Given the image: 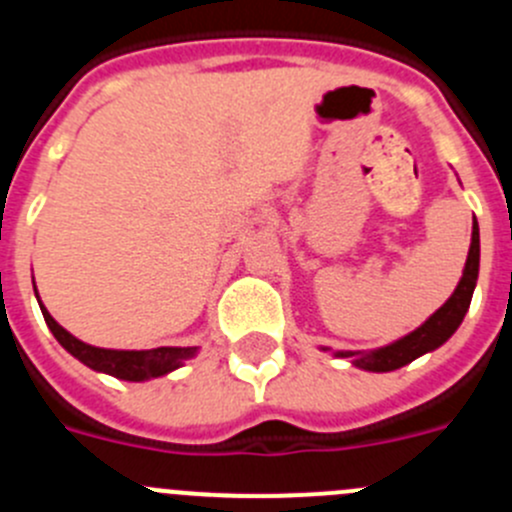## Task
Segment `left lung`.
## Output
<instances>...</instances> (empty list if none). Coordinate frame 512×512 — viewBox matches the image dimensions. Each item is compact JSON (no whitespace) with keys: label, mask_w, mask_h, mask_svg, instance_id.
<instances>
[{"label":"left lung","mask_w":512,"mask_h":512,"mask_svg":"<svg viewBox=\"0 0 512 512\" xmlns=\"http://www.w3.org/2000/svg\"><path fill=\"white\" fill-rule=\"evenodd\" d=\"M478 272L480 227L478 220L473 217V235H470V250L463 267V277H460L453 295L443 302V307H438L423 325L415 327L413 332H408V335L400 337V340L390 342V345L375 347V350H330V347H320V350L332 352L335 357H345V360H350V365L367 372L400 370V367H405L408 362L438 350L440 345H445V342L455 335V330H458L460 322H463L465 312H468L470 300H473L475 285H478Z\"/></svg>","instance_id":"8db88e82"}]
</instances>
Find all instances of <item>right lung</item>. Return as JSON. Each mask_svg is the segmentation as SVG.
Returning a JSON list of instances; mask_svg holds the SVG:
<instances>
[{
  "label": "right lung",
  "instance_id": "obj_1",
  "mask_svg": "<svg viewBox=\"0 0 512 512\" xmlns=\"http://www.w3.org/2000/svg\"><path fill=\"white\" fill-rule=\"evenodd\" d=\"M34 297H37L44 322H47V327L52 330V335L57 337L59 345H62L69 355L77 357L82 365H87L89 370L104 372V375H112L117 377V380L145 382L155 380V377H165L200 352V347L172 345L152 347V350H112V347H94L89 345V342H82L79 337H74L72 332L64 330V327L49 315V310L42 305V300H39L37 285H34Z\"/></svg>",
  "mask_w": 512,
  "mask_h": 512
}]
</instances>
